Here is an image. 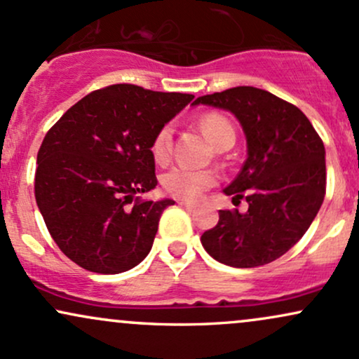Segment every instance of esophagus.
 I'll return each mask as SVG.
<instances>
[{
  "mask_svg": "<svg viewBox=\"0 0 359 359\" xmlns=\"http://www.w3.org/2000/svg\"><path fill=\"white\" fill-rule=\"evenodd\" d=\"M179 205H180V208L187 209V211H192V209H196V205L191 204V203H184V201H182V203H179Z\"/></svg>",
  "mask_w": 359,
  "mask_h": 359,
  "instance_id": "obj_1",
  "label": "esophagus"
}]
</instances>
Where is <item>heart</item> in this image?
Here are the masks:
<instances>
[{"label": "heart", "instance_id": "1", "mask_svg": "<svg viewBox=\"0 0 359 359\" xmlns=\"http://www.w3.org/2000/svg\"><path fill=\"white\" fill-rule=\"evenodd\" d=\"M201 128L216 148L231 147L236 138L234 128L228 118L219 113H208L201 118ZM151 156L156 163L165 165L172 158L174 150V130L170 125H165L156 131L151 142ZM217 174L211 168H192L187 165H177L165 172L162 177L163 191L168 196L180 201H197L203 194L217 184Z\"/></svg>", "mask_w": 359, "mask_h": 359}]
</instances>
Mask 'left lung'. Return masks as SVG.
I'll return each instance as SVG.
<instances>
[{"instance_id":"obj_1","label":"left lung","mask_w":359,"mask_h":359,"mask_svg":"<svg viewBox=\"0 0 359 359\" xmlns=\"http://www.w3.org/2000/svg\"><path fill=\"white\" fill-rule=\"evenodd\" d=\"M231 111L246 135L248 158L224 189L248 211H219L201 236L204 250L234 269L266 265L287 253L307 231L325 196L324 143L297 106L251 86L194 101Z\"/></svg>"}]
</instances>
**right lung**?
Here are the masks:
<instances>
[{
	"instance_id": "right-lung-1",
	"label": "right lung",
	"mask_w": 359,
	"mask_h": 359,
	"mask_svg": "<svg viewBox=\"0 0 359 359\" xmlns=\"http://www.w3.org/2000/svg\"><path fill=\"white\" fill-rule=\"evenodd\" d=\"M192 100L113 84L82 97L47 131L36 155L35 199L65 257L104 275L145 259L174 201H140L135 194L158 184L151 142Z\"/></svg>"
}]
</instances>
